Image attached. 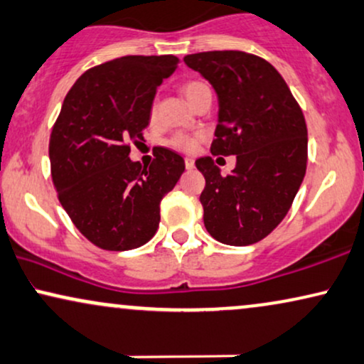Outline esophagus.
<instances>
[{
  "label": "esophagus",
  "mask_w": 364,
  "mask_h": 364,
  "mask_svg": "<svg viewBox=\"0 0 364 364\" xmlns=\"http://www.w3.org/2000/svg\"><path fill=\"white\" fill-rule=\"evenodd\" d=\"M186 168H187V171H192V168H193V159L186 157Z\"/></svg>",
  "instance_id": "1"
}]
</instances>
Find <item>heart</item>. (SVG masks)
I'll return each mask as SVG.
<instances>
[{
    "mask_svg": "<svg viewBox=\"0 0 364 364\" xmlns=\"http://www.w3.org/2000/svg\"><path fill=\"white\" fill-rule=\"evenodd\" d=\"M205 90H209V87H207L205 83L197 82V80H192V82H186L182 85V93L183 97L187 98L188 103H192L202 92H205ZM155 117H157V107H155V103H152L149 110V120L155 122ZM197 140H199V136L178 134L176 136H172L171 145L173 149L182 150V152H192V150L197 147Z\"/></svg>",
    "mask_w": 364,
    "mask_h": 364,
    "instance_id": "obj_1",
    "label": "heart"
}]
</instances>
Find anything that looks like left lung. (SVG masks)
Instances as JSON below:
<instances>
[{"label":"left lung","instance_id":"obj_1","mask_svg":"<svg viewBox=\"0 0 364 364\" xmlns=\"http://www.w3.org/2000/svg\"><path fill=\"white\" fill-rule=\"evenodd\" d=\"M186 65L217 93L219 120L212 155H235L223 177L212 157L196 160L205 177L200 193L204 225L228 245H249L274 230L291 209L308 164L303 110L279 72L244 51H202Z\"/></svg>","mask_w":364,"mask_h":364}]
</instances>
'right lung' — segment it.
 <instances>
[{
  "instance_id": "obj_1",
  "label": "right lung",
  "mask_w": 364,
  "mask_h": 364,
  "mask_svg": "<svg viewBox=\"0 0 364 364\" xmlns=\"http://www.w3.org/2000/svg\"><path fill=\"white\" fill-rule=\"evenodd\" d=\"M173 55H130L85 72L65 97L50 136L51 177L80 232L105 251H130L154 237L160 200L186 162L157 147L149 165L130 160L144 141L157 87L176 72Z\"/></svg>"
}]
</instances>
